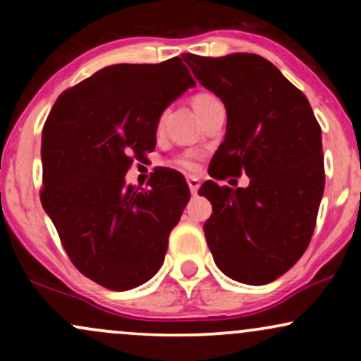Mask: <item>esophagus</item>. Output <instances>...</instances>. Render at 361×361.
Wrapping results in <instances>:
<instances>
[{
	"label": "esophagus",
	"instance_id": "obj_1",
	"mask_svg": "<svg viewBox=\"0 0 361 361\" xmlns=\"http://www.w3.org/2000/svg\"><path fill=\"white\" fill-rule=\"evenodd\" d=\"M188 186H190V192H192V195H197V192H198V186H200V181H198V178H195V176H190L188 180Z\"/></svg>",
	"mask_w": 361,
	"mask_h": 361
}]
</instances>
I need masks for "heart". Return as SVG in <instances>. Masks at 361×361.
I'll list each match as a JSON object with an SVG mask.
<instances>
[{
	"label": "heart",
	"mask_w": 361,
	"mask_h": 361,
	"mask_svg": "<svg viewBox=\"0 0 361 361\" xmlns=\"http://www.w3.org/2000/svg\"><path fill=\"white\" fill-rule=\"evenodd\" d=\"M215 100H217V98L212 97V94H209V93H198V94H195V97H193L192 103H193L195 111H198V110L204 109L205 105H209V103H212V102H215ZM183 166L192 168L193 164L190 163V161H183Z\"/></svg>",
	"instance_id": "obj_1"
}]
</instances>
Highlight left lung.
<instances>
[{
	"instance_id": "left-lung-1",
	"label": "left lung",
	"mask_w": 361,
	"mask_h": 361,
	"mask_svg": "<svg viewBox=\"0 0 361 361\" xmlns=\"http://www.w3.org/2000/svg\"><path fill=\"white\" fill-rule=\"evenodd\" d=\"M183 61L227 111L209 175L250 178L246 188L207 180L198 190L212 204L207 244L229 279L270 283L300 259L316 227L324 193L321 127L305 94L264 57L183 54Z\"/></svg>"
}]
</instances>
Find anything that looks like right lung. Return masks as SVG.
Segmentation results:
<instances>
[{"label":"right lung","mask_w":361,"mask_h":361,"mask_svg":"<svg viewBox=\"0 0 361 361\" xmlns=\"http://www.w3.org/2000/svg\"><path fill=\"white\" fill-rule=\"evenodd\" d=\"M192 86L180 57L106 66L66 90L45 120L42 207L74 267L102 287L135 288L163 264L188 185L168 168L149 188L126 175L134 157L154 151L161 115Z\"/></svg>","instance_id":"right-lung-1"}]
</instances>
